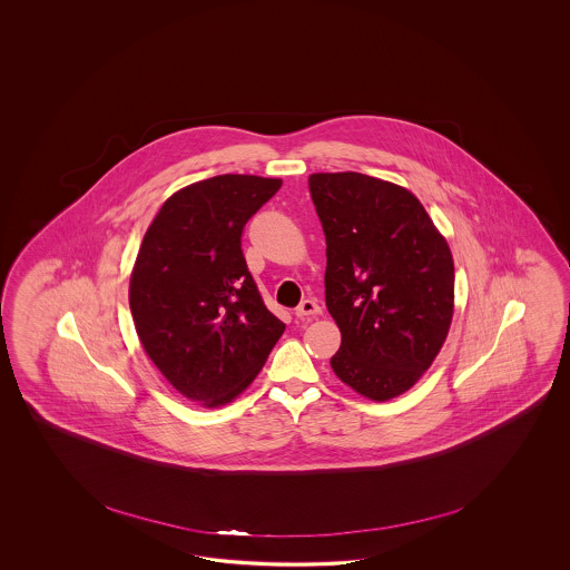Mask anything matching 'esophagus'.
I'll return each mask as SVG.
<instances>
[{
    "instance_id": "1",
    "label": "esophagus",
    "mask_w": 570,
    "mask_h": 570,
    "mask_svg": "<svg viewBox=\"0 0 570 570\" xmlns=\"http://www.w3.org/2000/svg\"><path fill=\"white\" fill-rule=\"evenodd\" d=\"M322 313V307L313 301V298H305L296 311H294V315L298 317V320H303V317H313V315H320Z\"/></svg>"
}]
</instances>
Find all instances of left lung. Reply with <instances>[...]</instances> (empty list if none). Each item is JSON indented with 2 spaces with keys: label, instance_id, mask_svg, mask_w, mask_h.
I'll return each instance as SVG.
<instances>
[{
  "label": "left lung",
  "instance_id": "1",
  "mask_svg": "<svg viewBox=\"0 0 570 570\" xmlns=\"http://www.w3.org/2000/svg\"><path fill=\"white\" fill-rule=\"evenodd\" d=\"M309 190L326 234V307L341 330L330 365L363 397H399L448 338L455 307L448 240L393 181L311 173Z\"/></svg>",
  "mask_w": 570,
  "mask_h": 570
}]
</instances>
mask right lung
<instances>
[{
	"mask_svg": "<svg viewBox=\"0 0 570 570\" xmlns=\"http://www.w3.org/2000/svg\"><path fill=\"white\" fill-rule=\"evenodd\" d=\"M282 186L217 175L171 194L144 234L129 277L139 343L173 389L222 407L257 379L284 332L242 255L246 222Z\"/></svg>",
	"mask_w": 570,
	"mask_h": 570,
	"instance_id": "add662e5",
	"label": "right lung"
}]
</instances>
